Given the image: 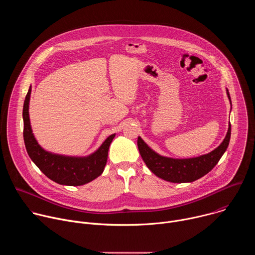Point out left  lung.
<instances>
[{
  "instance_id": "1",
  "label": "left lung",
  "mask_w": 255,
  "mask_h": 255,
  "mask_svg": "<svg viewBox=\"0 0 255 255\" xmlns=\"http://www.w3.org/2000/svg\"><path fill=\"white\" fill-rule=\"evenodd\" d=\"M227 95L231 103L230 95L227 90ZM231 136V124L223 142L216 149L208 154H204L193 158H170L161 156L153 151L145 143L141 137H138L137 145L142 159L147 167L158 177L170 181V183H192L194 180L207 174L220 160L226 151Z\"/></svg>"
}]
</instances>
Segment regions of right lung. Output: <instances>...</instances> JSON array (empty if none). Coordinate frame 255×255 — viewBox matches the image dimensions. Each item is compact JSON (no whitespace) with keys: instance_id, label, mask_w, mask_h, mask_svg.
Returning <instances> with one entry per match:
<instances>
[{"instance_id":"obj_1","label":"right lung","mask_w":255,"mask_h":255,"mask_svg":"<svg viewBox=\"0 0 255 255\" xmlns=\"http://www.w3.org/2000/svg\"><path fill=\"white\" fill-rule=\"evenodd\" d=\"M30 95L31 87L23 106V136L27 153L32 161L48 178L59 185L82 186L101 175L107 163L109 147L115 134L109 136L100 148L89 156L75 157L48 152L40 146L32 133L29 119Z\"/></svg>"}]
</instances>
